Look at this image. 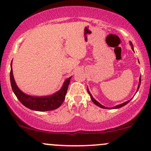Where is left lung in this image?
I'll return each instance as SVG.
<instances>
[{
	"instance_id": "1",
	"label": "left lung",
	"mask_w": 151,
	"mask_h": 151,
	"mask_svg": "<svg viewBox=\"0 0 151 151\" xmlns=\"http://www.w3.org/2000/svg\"><path fill=\"white\" fill-rule=\"evenodd\" d=\"M130 45H131V49H132V50H133V51H134V50H133V44H132V43H131V42H130ZM141 77H140V79H139V83H138V88H137V91H136V92H137V91H138V90L139 89L140 85H141ZM87 91H88V93H89L90 97H91V100H92V101L93 102V103H94V104H96V106H98L101 107V108H102V109H109L108 107H106V106H104L101 105V104L99 103V102H98L97 101H96V99H95L93 97L92 95H91V93H90V91H89V89H88V87H87ZM131 99H130V100H129V101H127L124 102V103H123V104H119V105L115 106L112 107V108H111V109H119V108H121V107L124 106H125V105L129 103V102L130 101H131Z\"/></svg>"
}]
</instances>
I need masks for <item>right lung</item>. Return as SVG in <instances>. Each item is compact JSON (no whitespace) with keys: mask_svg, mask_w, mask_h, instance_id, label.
<instances>
[{"mask_svg":"<svg viewBox=\"0 0 151 151\" xmlns=\"http://www.w3.org/2000/svg\"><path fill=\"white\" fill-rule=\"evenodd\" d=\"M72 77L67 78L64 81L62 88L57 92L49 96H36L26 94L20 90L17 86L14 79L12 69V62L10 64V79L11 87L15 95L18 99L27 108L31 110L37 111H52L59 108L63 101H65L66 93H67L68 86L70 84V79Z\"/></svg>","mask_w":151,"mask_h":151,"instance_id":"right-lung-1","label":"right lung"}]
</instances>
